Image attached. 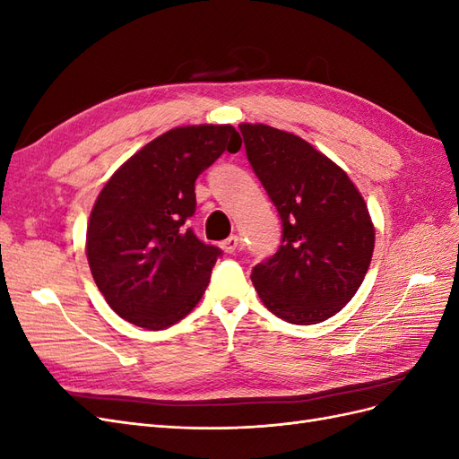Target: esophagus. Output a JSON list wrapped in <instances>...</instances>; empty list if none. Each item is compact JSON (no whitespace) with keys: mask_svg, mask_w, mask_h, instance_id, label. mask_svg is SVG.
Masks as SVG:
<instances>
[{"mask_svg":"<svg viewBox=\"0 0 459 459\" xmlns=\"http://www.w3.org/2000/svg\"><path fill=\"white\" fill-rule=\"evenodd\" d=\"M220 247H221V251L235 253L241 247V238H239V235H231V238H228L226 241H221Z\"/></svg>","mask_w":459,"mask_h":459,"instance_id":"1","label":"esophagus"}]
</instances>
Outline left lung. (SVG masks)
Returning a JSON list of instances; mask_svg holds the SVG:
<instances>
[{
	"label": "left lung",
	"mask_w": 459,
	"mask_h": 459,
	"mask_svg": "<svg viewBox=\"0 0 459 459\" xmlns=\"http://www.w3.org/2000/svg\"><path fill=\"white\" fill-rule=\"evenodd\" d=\"M239 130L283 221L280 251L253 268V285L264 307L285 322H325L368 273L375 247L368 204L349 174L297 134L248 122Z\"/></svg>",
	"instance_id": "left-lung-1"
}]
</instances>
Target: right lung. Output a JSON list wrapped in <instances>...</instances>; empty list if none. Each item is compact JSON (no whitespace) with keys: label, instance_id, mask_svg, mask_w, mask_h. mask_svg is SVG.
I'll list each match as a JSON object with an SVG mask.
<instances>
[{"label":"right lung","instance_id":"right-lung-1","mask_svg":"<svg viewBox=\"0 0 459 459\" xmlns=\"http://www.w3.org/2000/svg\"><path fill=\"white\" fill-rule=\"evenodd\" d=\"M231 124L178 126L110 176L91 208L86 256L107 304L126 322L164 329L197 307L220 248L197 239L195 179L221 152H238Z\"/></svg>","mask_w":459,"mask_h":459}]
</instances>
